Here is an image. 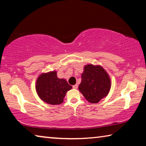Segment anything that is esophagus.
<instances>
[{
	"label": "esophagus",
	"mask_w": 146,
	"mask_h": 146,
	"mask_svg": "<svg viewBox=\"0 0 146 146\" xmlns=\"http://www.w3.org/2000/svg\"><path fill=\"white\" fill-rule=\"evenodd\" d=\"M73 89H77L78 88V85L77 84H75V85L73 86Z\"/></svg>",
	"instance_id": "1"
}]
</instances>
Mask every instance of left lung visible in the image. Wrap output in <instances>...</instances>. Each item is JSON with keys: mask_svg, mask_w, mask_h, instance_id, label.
I'll use <instances>...</instances> for the list:
<instances>
[{"mask_svg": "<svg viewBox=\"0 0 146 146\" xmlns=\"http://www.w3.org/2000/svg\"><path fill=\"white\" fill-rule=\"evenodd\" d=\"M110 88V78L101 66L91 64L85 66L78 90L88 102L98 103L107 96Z\"/></svg>", "mask_w": 146, "mask_h": 146, "instance_id": "8db88e82", "label": "left lung"}]
</instances>
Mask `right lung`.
I'll use <instances>...</instances> for the list:
<instances>
[{
  "mask_svg": "<svg viewBox=\"0 0 146 146\" xmlns=\"http://www.w3.org/2000/svg\"><path fill=\"white\" fill-rule=\"evenodd\" d=\"M70 86L64 79L58 78L56 71L42 74L36 83V90L42 100L52 105L60 104Z\"/></svg>",
  "mask_w": 146,
  "mask_h": 146,
  "instance_id": "1",
  "label": "right lung"
}]
</instances>
